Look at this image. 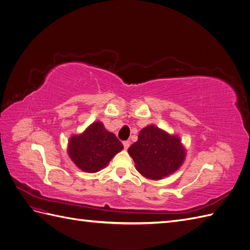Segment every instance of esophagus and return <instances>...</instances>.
I'll use <instances>...</instances> for the list:
<instances>
[{"label":"esophagus","instance_id":"obj_1","mask_svg":"<svg viewBox=\"0 0 250 250\" xmlns=\"http://www.w3.org/2000/svg\"><path fill=\"white\" fill-rule=\"evenodd\" d=\"M123 145H124V148H125V149H128V147L130 146V142H129V141H124V142H123Z\"/></svg>","mask_w":250,"mask_h":250}]
</instances>
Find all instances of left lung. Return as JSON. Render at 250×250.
<instances>
[{
    "instance_id": "obj_1",
    "label": "left lung",
    "mask_w": 250,
    "mask_h": 250,
    "mask_svg": "<svg viewBox=\"0 0 250 250\" xmlns=\"http://www.w3.org/2000/svg\"><path fill=\"white\" fill-rule=\"evenodd\" d=\"M138 171L147 178L161 179L175 172L186 152L177 137L169 135L154 125L144 128L139 140L128 148Z\"/></svg>"
}]
</instances>
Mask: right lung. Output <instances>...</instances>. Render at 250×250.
Instances as JSON below:
<instances>
[{"mask_svg":"<svg viewBox=\"0 0 250 250\" xmlns=\"http://www.w3.org/2000/svg\"><path fill=\"white\" fill-rule=\"evenodd\" d=\"M123 149L113 133L105 129L101 122H95L80 135L69 142V155L82 171L95 173L103 169L111 158Z\"/></svg>","mask_w":250,"mask_h":250,"instance_id":"1","label":"right lung"}]
</instances>
